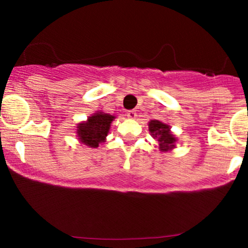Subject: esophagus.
Wrapping results in <instances>:
<instances>
[{
	"mask_svg": "<svg viewBox=\"0 0 248 248\" xmlns=\"http://www.w3.org/2000/svg\"><path fill=\"white\" fill-rule=\"evenodd\" d=\"M127 116L129 119H135L136 118V112H135V110H128Z\"/></svg>",
	"mask_w": 248,
	"mask_h": 248,
	"instance_id": "34e87169",
	"label": "esophagus"
}]
</instances>
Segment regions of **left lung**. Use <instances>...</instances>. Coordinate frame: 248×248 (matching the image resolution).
I'll return each instance as SVG.
<instances>
[{"mask_svg":"<svg viewBox=\"0 0 248 248\" xmlns=\"http://www.w3.org/2000/svg\"><path fill=\"white\" fill-rule=\"evenodd\" d=\"M149 130L155 139L160 142V149L162 152L172 149L175 147L176 138L170 133V128L167 124H162L157 120H152L149 122Z\"/></svg>","mask_w":248,"mask_h":248,"instance_id":"1","label":"left lung"}]
</instances>
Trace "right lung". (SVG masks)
<instances>
[{"label": "right lung", "mask_w": 248, "mask_h": 248, "mask_svg": "<svg viewBox=\"0 0 248 248\" xmlns=\"http://www.w3.org/2000/svg\"><path fill=\"white\" fill-rule=\"evenodd\" d=\"M113 119H114L113 115L101 112L90 116L86 122L79 124L78 129H77L79 140L88 147L96 148L99 143L105 142Z\"/></svg>", "instance_id": "1"}]
</instances>
